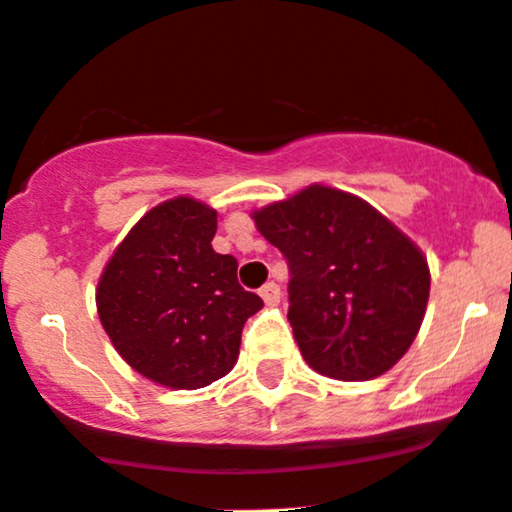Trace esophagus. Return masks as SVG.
I'll return each instance as SVG.
<instances>
[{
    "label": "esophagus",
    "instance_id": "34e87169",
    "mask_svg": "<svg viewBox=\"0 0 512 512\" xmlns=\"http://www.w3.org/2000/svg\"><path fill=\"white\" fill-rule=\"evenodd\" d=\"M260 296H262V301L267 303V306H277L279 299H282V289H279V284L267 282V284L260 289Z\"/></svg>",
    "mask_w": 512,
    "mask_h": 512
}]
</instances>
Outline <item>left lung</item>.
I'll return each mask as SVG.
<instances>
[{
	"mask_svg": "<svg viewBox=\"0 0 512 512\" xmlns=\"http://www.w3.org/2000/svg\"><path fill=\"white\" fill-rule=\"evenodd\" d=\"M252 221L289 262V323L308 367L369 381L406 355L428 308L430 267L384 213L311 184Z\"/></svg>",
	"mask_w": 512,
	"mask_h": 512,
	"instance_id": "8db88e82",
	"label": "left lung"
}]
</instances>
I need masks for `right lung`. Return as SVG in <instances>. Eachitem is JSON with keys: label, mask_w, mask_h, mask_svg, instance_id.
I'll return each mask as SVG.
<instances>
[{"label": "right lung", "mask_w": 512, "mask_h": 512, "mask_svg": "<svg viewBox=\"0 0 512 512\" xmlns=\"http://www.w3.org/2000/svg\"><path fill=\"white\" fill-rule=\"evenodd\" d=\"M216 209L174 196L145 213L106 262L99 320L116 352L167 389H204L235 367L245 320L265 303L218 255Z\"/></svg>", "instance_id": "obj_1"}]
</instances>
